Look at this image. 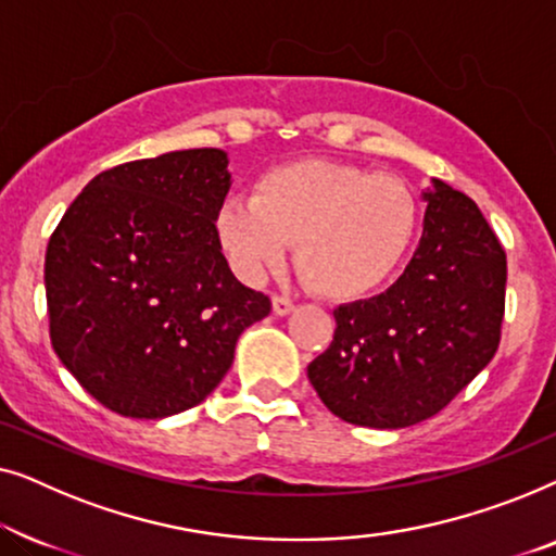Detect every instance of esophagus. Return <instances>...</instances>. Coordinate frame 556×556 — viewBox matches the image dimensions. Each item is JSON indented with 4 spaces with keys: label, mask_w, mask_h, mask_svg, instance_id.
Masks as SVG:
<instances>
[{
    "label": "esophagus",
    "mask_w": 556,
    "mask_h": 556,
    "mask_svg": "<svg viewBox=\"0 0 556 556\" xmlns=\"http://www.w3.org/2000/svg\"><path fill=\"white\" fill-rule=\"evenodd\" d=\"M295 306L288 295H273V314L276 316H288Z\"/></svg>",
    "instance_id": "obj_1"
}]
</instances>
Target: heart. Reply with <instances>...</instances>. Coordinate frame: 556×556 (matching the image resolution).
I'll return each instance as SVG.
<instances>
[{"label":"heart","mask_w":556,"mask_h":556,"mask_svg":"<svg viewBox=\"0 0 556 556\" xmlns=\"http://www.w3.org/2000/svg\"><path fill=\"white\" fill-rule=\"evenodd\" d=\"M413 189L364 166L301 159L263 172L253 200L230 197L215 215V235L232 270L261 283L295 240V268L324 299L349 301L375 291L413 245Z\"/></svg>","instance_id":"b5f03b06"}]
</instances>
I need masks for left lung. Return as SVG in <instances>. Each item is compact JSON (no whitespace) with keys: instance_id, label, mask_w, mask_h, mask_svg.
Masks as SVG:
<instances>
[{"instance_id":"left-lung-1","label":"left lung","mask_w":556,"mask_h":556,"mask_svg":"<svg viewBox=\"0 0 556 556\" xmlns=\"http://www.w3.org/2000/svg\"><path fill=\"white\" fill-rule=\"evenodd\" d=\"M420 245L384 293L333 311L331 346L308 364L344 422L397 430L438 415L496 354L506 253L476 202L432 179Z\"/></svg>"}]
</instances>
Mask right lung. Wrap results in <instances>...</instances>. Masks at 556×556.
Wrapping results in <instances>:
<instances>
[{
  "label": "right lung",
  "mask_w": 556,
  "mask_h": 556,
  "mask_svg": "<svg viewBox=\"0 0 556 556\" xmlns=\"http://www.w3.org/2000/svg\"><path fill=\"white\" fill-rule=\"evenodd\" d=\"M230 185L223 149L139 159L90 179L52 232V349L113 413L162 420L200 405L240 333L270 314L215 235Z\"/></svg>",
  "instance_id": "add662e5"
}]
</instances>
